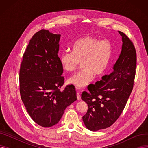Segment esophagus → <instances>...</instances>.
<instances>
[{
	"instance_id": "obj_1",
	"label": "esophagus",
	"mask_w": 148,
	"mask_h": 148,
	"mask_svg": "<svg viewBox=\"0 0 148 148\" xmlns=\"http://www.w3.org/2000/svg\"><path fill=\"white\" fill-rule=\"evenodd\" d=\"M77 90V98L78 100H80L81 99V96H80V92H79V88H76Z\"/></svg>"
}]
</instances>
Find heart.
Returning <instances> with one entry per match:
<instances>
[{"label": "heart", "mask_w": 148, "mask_h": 148, "mask_svg": "<svg viewBox=\"0 0 148 148\" xmlns=\"http://www.w3.org/2000/svg\"><path fill=\"white\" fill-rule=\"evenodd\" d=\"M113 56V44L108 39L87 35L74 44L73 51H65L59 56L64 70L72 72L82 62V69L71 76L68 82L77 88L86 86L94 79V74L104 75L109 67Z\"/></svg>", "instance_id": "heart-1"}]
</instances>
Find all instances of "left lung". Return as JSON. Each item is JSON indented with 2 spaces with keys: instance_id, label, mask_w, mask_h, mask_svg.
Returning a JSON list of instances; mask_svg holds the SVG:
<instances>
[{
  "instance_id": "1",
  "label": "left lung",
  "mask_w": 148,
  "mask_h": 148,
  "mask_svg": "<svg viewBox=\"0 0 148 148\" xmlns=\"http://www.w3.org/2000/svg\"><path fill=\"white\" fill-rule=\"evenodd\" d=\"M122 51L112 73L102 77V80L88 87L82 99L88 106L83 116L85 126L90 131L110 127L121 114L133 88L137 54L130 39L121 31Z\"/></svg>"
}]
</instances>
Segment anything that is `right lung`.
<instances>
[{"label": "right lung", "mask_w": 148, "mask_h": 148, "mask_svg": "<svg viewBox=\"0 0 148 148\" xmlns=\"http://www.w3.org/2000/svg\"><path fill=\"white\" fill-rule=\"evenodd\" d=\"M60 38L49 30L37 32L30 39L20 65L21 100L31 118L45 128L58 123L65 108L77 99L74 85L60 90L64 84L58 54Z\"/></svg>", "instance_id": "add662e5"}]
</instances>
